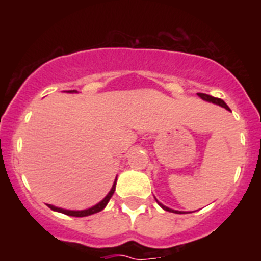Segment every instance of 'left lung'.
<instances>
[{
	"instance_id": "8db88e82",
	"label": "left lung",
	"mask_w": 261,
	"mask_h": 261,
	"mask_svg": "<svg viewBox=\"0 0 261 261\" xmlns=\"http://www.w3.org/2000/svg\"><path fill=\"white\" fill-rule=\"evenodd\" d=\"M197 95H199L201 99H204V100H206V102H212V103H214V105H218V106H221V107H223V108H226V110L230 111L229 106L226 105V103L223 102L222 99L214 98V96H211V95H208V94H202V93H199V94H197ZM158 204H159V202H158ZM159 205H161V206H162V208L165 209V211H167V212H172V213H180V212L172 211V209L167 208V206H165V205H162V204H159Z\"/></svg>"
}]
</instances>
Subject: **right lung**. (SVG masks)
<instances>
[{
    "instance_id": "1",
    "label": "right lung",
    "mask_w": 261,
    "mask_h": 261,
    "mask_svg": "<svg viewBox=\"0 0 261 261\" xmlns=\"http://www.w3.org/2000/svg\"><path fill=\"white\" fill-rule=\"evenodd\" d=\"M75 90H69L68 93H74ZM115 187H116V180H115L114 186H112V188H111V191L108 192V195L106 196L105 199L102 200V201L99 202V204H96L95 206H93V208L90 209H86V211H66V209H61V208H56V206H53V205H48L52 211H56V212H60V213H64L66 214V216H71V217H86V216H90V214H94V213H98V212L103 211V209L106 208V205L108 204V201H110V199L112 197V195H114L115 192Z\"/></svg>"
}]
</instances>
